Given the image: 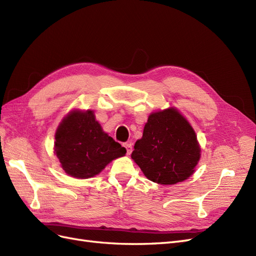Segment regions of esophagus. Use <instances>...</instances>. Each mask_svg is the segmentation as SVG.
<instances>
[{
	"label": "esophagus",
	"instance_id": "esophagus-1",
	"mask_svg": "<svg viewBox=\"0 0 256 256\" xmlns=\"http://www.w3.org/2000/svg\"><path fill=\"white\" fill-rule=\"evenodd\" d=\"M124 146L126 147L127 154H131V152H132V143H131V142H127V143L124 144Z\"/></svg>",
	"mask_w": 256,
	"mask_h": 256
}]
</instances>
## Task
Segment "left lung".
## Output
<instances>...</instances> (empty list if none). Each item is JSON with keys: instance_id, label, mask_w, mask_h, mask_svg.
Wrapping results in <instances>:
<instances>
[{"instance_id": "obj_1", "label": "left lung", "mask_w": 256, "mask_h": 256, "mask_svg": "<svg viewBox=\"0 0 256 256\" xmlns=\"http://www.w3.org/2000/svg\"><path fill=\"white\" fill-rule=\"evenodd\" d=\"M200 152L194 130L172 108L150 115L131 158L150 180L174 184L193 174Z\"/></svg>"}]
</instances>
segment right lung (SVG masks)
<instances>
[{
    "mask_svg": "<svg viewBox=\"0 0 256 256\" xmlns=\"http://www.w3.org/2000/svg\"><path fill=\"white\" fill-rule=\"evenodd\" d=\"M56 154L64 171L76 178L99 174L125 147L104 134L94 112L74 111L62 120L56 134Z\"/></svg>",
    "mask_w": 256,
    "mask_h": 256,
    "instance_id": "right-lung-1",
    "label": "right lung"
}]
</instances>
